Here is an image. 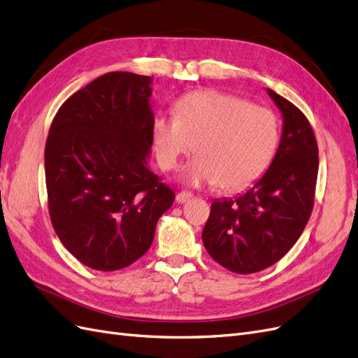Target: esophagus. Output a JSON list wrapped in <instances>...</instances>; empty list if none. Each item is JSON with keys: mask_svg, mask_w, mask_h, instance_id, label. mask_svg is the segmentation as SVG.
Instances as JSON below:
<instances>
[{"mask_svg": "<svg viewBox=\"0 0 358 358\" xmlns=\"http://www.w3.org/2000/svg\"><path fill=\"white\" fill-rule=\"evenodd\" d=\"M192 198H193V194H192L190 192H186V190H182V192L177 193V198H176V201H177L178 203H184V202H187V201H190Z\"/></svg>", "mask_w": 358, "mask_h": 358, "instance_id": "esophagus-1", "label": "esophagus"}]
</instances>
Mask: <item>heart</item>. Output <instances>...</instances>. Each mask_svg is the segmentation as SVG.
I'll list each match as a JSON object with an SVG mask.
<instances>
[{"label":"heart","instance_id":"obj_1","mask_svg":"<svg viewBox=\"0 0 358 358\" xmlns=\"http://www.w3.org/2000/svg\"><path fill=\"white\" fill-rule=\"evenodd\" d=\"M280 140L275 114L220 90H194L174 103V116L153 123L157 162L178 168L193 148L198 157L186 171L190 184H214L223 190L248 186L272 160Z\"/></svg>","mask_w":358,"mask_h":358}]
</instances>
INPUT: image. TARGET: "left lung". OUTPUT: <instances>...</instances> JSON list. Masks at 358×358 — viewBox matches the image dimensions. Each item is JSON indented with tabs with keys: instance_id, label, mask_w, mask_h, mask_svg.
<instances>
[{
	"instance_id": "obj_1",
	"label": "left lung",
	"mask_w": 358,
	"mask_h": 358,
	"mask_svg": "<svg viewBox=\"0 0 358 358\" xmlns=\"http://www.w3.org/2000/svg\"><path fill=\"white\" fill-rule=\"evenodd\" d=\"M284 117L281 143L264 176L235 199L211 203L202 241L208 255L236 273H255L281 260L314 208L318 144L305 114L268 89Z\"/></svg>"
}]
</instances>
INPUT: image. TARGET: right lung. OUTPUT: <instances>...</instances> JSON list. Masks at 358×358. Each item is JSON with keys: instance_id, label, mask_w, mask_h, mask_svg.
Wrapping results in <instances>:
<instances>
[{"instance_id": "add662e5", "label": "right lung", "mask_w": 358, "mask_h": 358, "mask_svg": "<svg viewBox=\"0 0 358 358\" xmlns=\"http://www.w3.org/2000/svg\"><path fill=\"white\" fill-rule=\"evenodd\" d=\"M152 78L114 71L68 98L44 150L50 222L86 266L110 272L143 257L176 193L145 166Z\"/></svg>"}]
</instances>
